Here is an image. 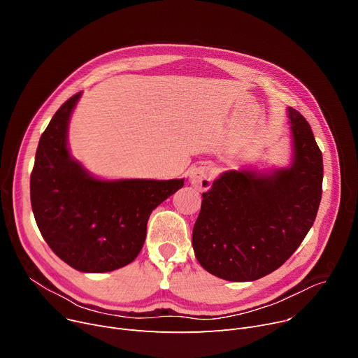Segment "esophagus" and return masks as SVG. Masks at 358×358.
Segmentation results:
<instances>
[{"label": "esophagus", "mask_w": 358, "mask_h": 358, "mask_svg": "<svg viewBox=\"0 0 358 358\" xmlns=\"http://www.w3.org/2000/svg\"><path fill=\"white\" fill-rule=\"evenodd\" d=\"M215 180V169L210 165H199L193 168L189 176L190 184L199 192H208Z\"/></svg>", "instance_id": "obj_1"}]
</instances>
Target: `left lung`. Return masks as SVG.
I'll return each mask as SVG.
<instances>
[{"instance_id":"8db88e82","label":"left lung","mask_w":358,"mask_h":358,"mask_svg":"<svg viewBox=\"0 0 358 358\" xmlns=\"http://www.w3.org/2000/svg\"><path fill=\"white\" fill-rule=\"evenodd\" d=\"M292 162L266 171L229 169L208 193L193 229L200 266L229 281H254L281 267L315 222L324 164L306 119L287 108Z\"/></svg>"}]
</instances>
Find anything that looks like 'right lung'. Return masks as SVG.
Returning a JSON list of instances; mask_svg holds the SVG:
<instances>
[{"label":"right lung","instance_id":"obj_1","mask_svg":"<svg viewBox=\"0 0 358 358\" xmlns=\"http://www.w3.org/2000/svg\"><path fill=\"white\" fill-rule=\"evenodd\" d=\"M83 92L55 113L36 150L33 215L50 250L72 268L107 273L141 252L152 210L184 185L176 180H104L71 155L69 120Z\"/></svg>","mask_w":358,"mask_h":358}]
</instances>
